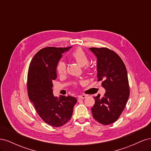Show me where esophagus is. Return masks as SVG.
<instances>
[{
  "mask_svg": "<svg viewBox=\"0 0 151 151\" xmlns=\"http://www.w3.org/2000/svg\"><path fill=\"white\" fill-rule=\"evenodd\" d=\"M85 98H86V95H85V94H82V95H79V96H78V98H79V99H84Z\"/></svg>",
  "mask_w": 151,
  "mask_h": 151,
  "instance_id": "esophagus-1",
  "label": "esophagus"
}]
</instances>
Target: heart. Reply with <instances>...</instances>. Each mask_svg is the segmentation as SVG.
<instances>
[{
	"label": "heart",
	"instance_id": "1",
	"mask_svg": "<svg viewBox=\"0 0 151 151\" xmlns=\"http://www.w3.org/2000/svg\"><path fill=\"white\" fill-rule=\"evenodd\" d=\"M71 57L81 66L86 65L89 62L88 55L84 52V50L80 48H77L76 50H74L72 53ZM86 69L87 70H89V67L88 65H87ZM57 71L59 75L64 74L66 72L65 63L62 61L59 62L57 65Z\"/></svg>",
	"mask_w": 151,
	"mask_h": 151
}]
</instances>
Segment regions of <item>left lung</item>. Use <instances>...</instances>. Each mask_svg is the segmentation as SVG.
Here are the masks:
<instances>
[{"mask_svg":"<svg viewBox=\"0 0 151 151\" xmlns=\"http://www.w3.org/2000/svg\"><path fill=\"white\" fill-rule=\"evenodd\" d=\"M97 58L98 81H102L106 90L103 97L94 96L91 108L94 119L109 125L120 117L129 98L130 90L126 67L121 58L107 48H90Z\"/></svg>","mask_w":151,"mask_h":151,"instance_id":"1","label":"left lung"}]
</instances>
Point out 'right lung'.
<instances>
[{
    "label": "right lung",
    "instance_id": "right-lung-1",
    "mask_svg": "<svg viewBox=\"0 0 151 151\" xmlns=\"http://www.w3.org/2000/svg\"><path fill=\"white\" fill-rule=\"evenodd\" d=\"M67 48L47 47L35 54L29 64L28 93L36 112L47 124L54 127L65 125L70 120L77 99L70 96H54L53 81L57 76V65Z\"/></svg>",
    "mask_w": 151,
    "mask_h": 151
}]
</instances>
